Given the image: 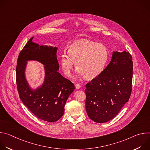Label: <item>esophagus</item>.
I'll use <instances>...</instances> for the list:
<instances>
[{"label": "esophagus", "instance_id": "esophagus-1", "mask_svg": "<svg viewBox=\"0 0 150 150\" xmlns=\"http://www.w3.org/2000/svg\"><path fill=\"white\" fill-rule=\"evenodd\" d=\"M80 85L79 83H76L75 84V87L76 89H79L80 88Z\"/></svg>", "mask_w": 150, "mask_h": 150}]
</instances>
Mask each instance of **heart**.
I'll return each mask as SVG.
<instances>
[{
    "instance_id": "obj_1",
    "label": "heart",
    "mask_w": 150,
    "mask_h": 150,
    "mask_svg": "<svg viewBox=\"0 0 150 150\" xmlns=\"http://www.w3.org/2000/svg\"><path fill=\"white\" fill-rule=\"evenodd\" d=\"M109 56L108 49L104 45L82 40L71 45L68 53L63 52L61 54L60 63L67 76H71L76 62L78 74L91 79L97 77L103 72Z\"/></svg>"
}]
</instances>
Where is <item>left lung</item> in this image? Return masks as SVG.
Listing matches in <instances>:
<instances>
[{"label": "left lung", "instance_id": "1", "mask_svg": "<svg viewBox=\"0 0 150 150\" xmlns=\"http://www.w3.org/2000/svg\"><path fill=\"white\" fill-rule=\"evenodd\" d=\"M132 57L129 52L113 53L109 65L85 87V109L97 123L113 119L129 100L132 93Z\"/></svg>", "mask_w": 150, "mask_h": 150}]
</instances>
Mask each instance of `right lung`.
Segmentation results:
<instances>
[{
  "label": "right lung",
  "mask_w": 150,
  "mask_h": 150,
  "mask_svg": "<svg viewBox=\"0 0 150 150\" xmlns=\"http://www.w3.org/2000/svg\"><path fill=\"white\" fill-rule=\"evenodd\" d=\"M31 38L19 54L16 82L20 99L38 119L49 122L58 120L64 113L66 102L74 91V83L58 72L57 47L40 46ZM37 60L45 65L44 83L35 91L28 86L25 77L26 61Z\"/></svg>",
  "instance_id": "add662e5"
}]
</instances>
